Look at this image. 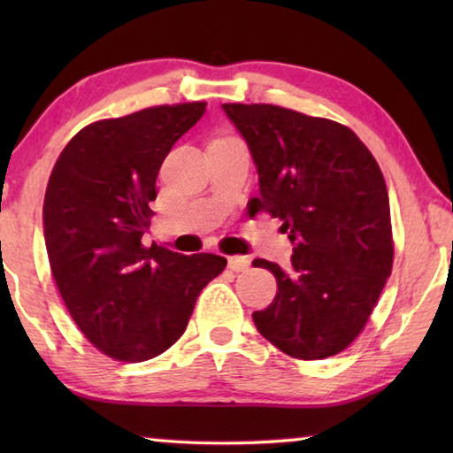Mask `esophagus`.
<instances>
[{
    "label": "esophagus",
    "mask_w": 453,
    "mask_h": 453,
    "mask_svg": "<svg viewBox=\"0 0 453 453\" xmlns=\"http://www.w3.org/2000/svg\"><path fill=\"white\" fill-rule=\"evenodd\" d=\"M227 265L232 272H248L250 270V259L243 256H234L227 259Z\"/></svg>",
    "instance_id": "esophagus-1"
}]
</instances>
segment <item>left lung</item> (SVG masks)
<instances>
[{
    "mask_svg": "<svg viewBox=\"0 0 453 453\" xmlns=\"http://www.w3.org/2000/svg\"><path fill=\"white\" fill-rule=\"evenodd\" d=\"M259 178L251 210L283 221L294 245L275 275L278 294L254 311L257 332L283 354L321 359L362 332L392 273L388 188L378 162L349 127L267 104H224Z\"/></svg>",
    "mask_w": 453,
    "mask_h": 453,
    "instance_id": "left-lung-1",
    "label": "left lung"
}]
</instances>
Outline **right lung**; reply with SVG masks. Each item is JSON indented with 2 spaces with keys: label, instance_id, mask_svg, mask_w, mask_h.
<instances>
[{
  "label": "right lung",
  "instance_id": "obj_1",
  "mask_svg": "<svg viewBox=\"0 0 453 453\" xmlns=\"http://www.w3.org/2000/svg\"><path fill=\"white\" fill-rule=\"evenodd\" d=\"M203 111L194 102L96 121L72 137L50 175L43 237L53 280L83 335L119 362L172 348L227 264L142 242L159 167Z\"/></svg>",
  "mask_w": 453,
  "mask_h": 453
}]
</instances>
